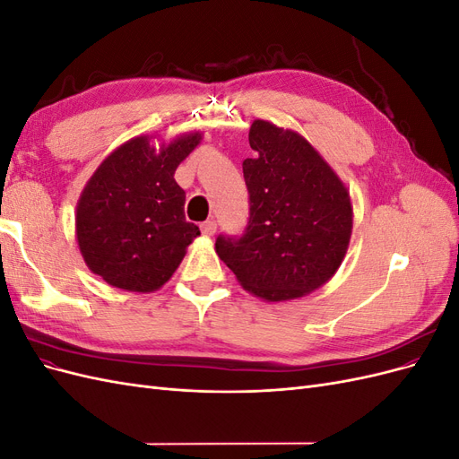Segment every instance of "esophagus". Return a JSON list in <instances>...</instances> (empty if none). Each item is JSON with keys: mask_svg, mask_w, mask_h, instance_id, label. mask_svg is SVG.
Masks as SVG:
<instances>
[{"mask_svg": "<svg viewBox=\"0 0 459 459\" xmlns=\"http://www.w3.org/2000/svg\"><path fill=\"white\" fill-rule=\"evenodd\" d=\"M201 231L203 235H206V238H212V235L216 233V221L214 220H206L201 224Z\"/></svg>", "mask_w": 459, "mask_h": 459, "instance_id": "34e87169", "label": "esophagus"}]
</instances>
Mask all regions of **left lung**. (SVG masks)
I'll use <instances>...</instances> for the list:
<instances>
[{
	"label": "left lung",
	"mask_w": 459,
	"mask_h": 459,
	"mask_svg": "<svg viewBox=\"0 0 459 459\" xmlns=\"http://www.w3.org/2000/svg\"><path fill=\"white\" fill-rule=\"evenodd\" d=\"M255 159L243 160L251 212L241 238L216 239L220 260L248 293L268 302L310 295L349 251L351 193L299 132L255 120Z\"/></svg>",
	"instance_id": "left-lung-1"
}]
</instances>
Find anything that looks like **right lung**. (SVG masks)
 <instances>
[{
  "mask_svg": "<svg viewBox=\"0 0 459 459\" xmlns=\"http://www.w3.org/2000/svg\"><path fill=\"white\" fill-rule=\"evenodd\" d=\"M201 140V132H189L155 147L152 135L132 137L97 166L82 189L76 241L86 266L108 285L152 293L170 280L201 235L186 220V191L174 179Z\"/></svg>",
  "mask_w": 459,
  "mask_h": 459,
  "instance_id": "right-lung-1",
  "label": "right lung"
}]
</instances>
